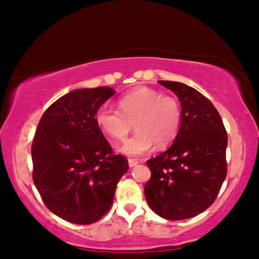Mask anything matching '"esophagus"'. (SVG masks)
I'll return each instance as SVG.
<instances>
[{
  "instance_id": "1",
  "label": "esophagus",
  "mask_w": 259,
  "mask_h": 259,
  "mask_svg": "<svg viewBox=\"0 0 259 259\" xmlns=\"http://www.w3.org/2000/svg\"><path fill=\"white\" fill-rule=\"evenodd\" d=\"M128 162H129V166H130V168H134V166H136V165L138 164V161L135 160V159H129Z\"/></svg>"
}]
</instances>
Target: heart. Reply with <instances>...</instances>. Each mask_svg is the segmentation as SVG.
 I'll return each instance as SVG.
<instances>
[{
  "label": "heart",
  "instance_id": "b5f03b06",
  "mask_svg": "<svg viewBox=\"0 0 259 259\" xmlns=\"http://www.w3.org/2000/svg\"><path fill=\"white\" fill-rule=\"evenodd\" d=\"M120 111L100 107L96 122L113 140L122 142L133 129L135 135L121 146L120 152L138 157L157 147L169 145L178 135L182 109L176 98L147 87H138L120 98Z\"/></svg>",
  "mask_w": 259,
  "mask_h": 259
}]
</instances>
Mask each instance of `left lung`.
I'll return each instance as SVG.
<instances>
[{
  "label": "left lung",
  "instance_id": "1",
  "mask_svg": "<svg viewBox=\"0 0 259 259\" xmlns=\"http://www.w3.org/2000/svg\"><path fill=\"white\" fill-rule=\"evenodd\" d=\"M177 96L182 121L172 145L146 163L148 205L168 221L203 212L216 200L227 174V134L212 103L181 82L159 81Z\"/></svg>",
  "mask_w": 259,
  "mask_h": 259
}]
</instances>
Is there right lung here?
<instances>
[{"instance_id":"1","label":"right lung","mask_w":259,"mask_h":259,"mask_svg":"<svg viewBox=\"0 0 259 259\" xmlns=\"http://www.w3.org/2000/svg\"><path fill=\"white\" fill-rule=\"evenodd\" d=\"M114 94L108 87L71 91L47 109L34 136L35 186L48 209L73 224L99 221L128 171V160L113 154L96 122L99 107Z\"/></svg>"}]
</instances>
